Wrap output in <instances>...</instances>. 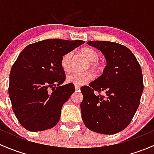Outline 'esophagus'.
Returning a JSON list of instances; mask_svg holds the SVG:
<instances>
[{
  "mask_svg": "<svg viewBox=\"0 0 154 154\" xmlns=\"http://www.w3.org/2000/svg\"><path fill=\"white\" fill-rule=\"evenodd\" d=\"M79 89H80V87H79V85H75V90H76V91H77V90H79Z\"/></svg>",
  "mask_w": 154,
  "mask_h": 154,
  "instance_id": "34e87169",
  "label": "esophagus"
}]
</instances>
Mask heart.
<instances>
[{
    "label": "heart",
    "mask_w": 154,
    "mask_h": 154,
    "mask_svg": "<svg viewBox=\"0 0 154 154\" xmlns=\"http://www.w3.org/2000/svg\"><path fill=\"white\" fill-rule=\"evenodd\" d=\"M80 54L89 61V63L87 64L85 66V69L91 67L96 72H99L102 69L101 64L99 61V53L96 50L85 47L81 50ZM72 52H67L61 56V60H60V65L64 71L67 72L70 69L71 65H72ZM93 78V74L90 70H86L81 72H72L66 75V82L68 83L75 84L77 85H85L91 81Z\"/></svg>",
    "instance_id": "1"
}]
</instances>
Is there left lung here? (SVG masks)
Returning <instances> with one entry per match:
<instances>
[{"label":"left lung","instance_id":"left-lung-1","mask_svg":"<svg viewBox=\"0 0 154 154\" xmlns=\"http://www.w3.org/2000/svg\"><path fill=\"white\" fill-rule=\"evenodd\" d=\"M87 44L101 51L107 65L101 76L81 88L82 119L90 131L116 134L129 125L140 104L144 89L142 69L124 45L105 41ZM102 91L105 96L100 94Z\"/></svg>","mask_w":154,"mask_h":154}]
</instances>
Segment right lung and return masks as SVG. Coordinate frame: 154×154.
<instances>
[{
    "instance_id": "1",
    "label": "right lung",
    "mask_w": 154,
    "mask_h": 154,
    "mask_svg": "<svg viewBox=\"0 0 154 154\" xmlns=\"http://www.w3.org/2000/svg\"><path fill=\"white\" fill-rule=\"evenodd\" d=\"M84 41L47 39L26 46L10 71L9 96L19 123L29 131H42L57 125L62 106L75 91L73 84L61 86L65 72L61 56Z\"/></svg>"
}]
</instances>
